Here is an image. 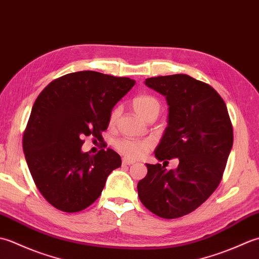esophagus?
I'll use <instances>...</instances> for the list:
<instances>
[{"instance_id":"esophagus-1","label":"esophagus","mask_w":259,"mask_h":259,"mask_svg":"<svg viewBox=\"0 0 259 259\" xmlns=\"http://www.w3.org/2000/svg\"><path fill=\"white\" fill-rule=\"evenodd\" d=\"M135 161L134 160H129V159H123L122 160V164L124 166H130V164H134Z\"/></svg>"}]
</instances>
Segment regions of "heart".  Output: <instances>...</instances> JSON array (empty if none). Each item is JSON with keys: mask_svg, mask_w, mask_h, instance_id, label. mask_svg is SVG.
<instances>
[{"mask_svg": "<svg viewBox=\"0 0 259 259\" xmlns=\"http://www.w3.org/2000/svg\"><path fill=\"white\" fill-rule=\"evenodd\" d=\"M133 109L135 112L146 121L156 120L159 113L161 112V103L157 98L151 96H139L134 99ZM121 110L119 107L114 108L110 113L109 122L110 124H114L120 115ZM115 148L123 156L130 159H138L150 149L149 141H140V140H119L115 142Z\"/></svg>", "mask_w": 259, "mask_h": 259, "instance_id": "b5f03b06", "label": "heart"}]
</instances>
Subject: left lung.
<instances>
[{"label": "left lung", "mask_w": 259, "mask_h": 259, "mask_svg": "<svg viewBox=\"0 0 259 259\" xmlns=\"http://www.w3.org/2000/svg\"><path fill=\"white\" fill-rule=\"evenodd\" d=\"M145 84L168 104V124L155 156L160 161L178 158L179 164L167 170L146 163L148 172L137 186L139 199L159 217H183L221 183L233 147L232 122L222 97L205 82L172 74L148 78Z\"/></svg>", "instance_id": "obj_1"}]
</instances>
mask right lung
<instances>
[{
  "label": "right lung",
  "mask_w": 259,
  "mask_h": 259,
  "mask_svg": "<svg viewBox=\"0 0 259 259\" xmlns=\"http://www.w3.org/2000/svg\"><path fill=\"white\" fill-rule=\"evenodd\" d=\"M136 81L80 71L52 81L33 104L23 135L27 167L38 191L59 210L76 212L95 202L108 176L121 166L112 149L90 156L84 137L102 141L110 113Z\"/></svg>",
  "instance_id": "right-lung-1"
}]
</instances>
